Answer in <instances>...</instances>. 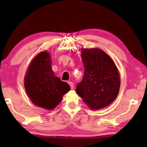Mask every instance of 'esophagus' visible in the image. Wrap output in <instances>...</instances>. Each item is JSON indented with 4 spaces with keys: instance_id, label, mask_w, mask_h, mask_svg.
Listing matches in <instances>:
<instances>
[{
    "instance_id": "1",
    "label": "esophagus",
    "mask_w": 147,
    "mask_h": 147,
    "mask_svg": "<svg viewBox=\"0 0 147 147\" xmlns=\"http://www.w3.org/2000/svg\"><path fill=\"white\" fill-rule=\"evenodd\" d=\"M68 84H69V86L71 87V89H73L74 88V84L72 82H68Z\"/></svg>"
}]
</instances>
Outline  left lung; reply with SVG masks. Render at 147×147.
Listing matches in <instances>:
<instances>
[{
  "label": "left lung",
  "instance_id": "obj_1",
  "mask_svg": "<svg viewBox=\"0 0 147 147\" xmlns=\"http://www.w3.org/2000/svg\"><path fill=\"white\" fill-rule=\"evenodd\" d=\"M84 65L82 80L76 92L91 109L109 106L118 95L121 78L113 59L101 49H82Z\"/></svg>",
  "mask_w": 147,
  "mask_h": 147
}]
</instances>
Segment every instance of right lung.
<instances>
[{"mask_svg":"<svg viewBox=\"0 0 147 147\" xmlns=\"http://www.w3.org/2000/svg\"><path fill=\"white\" fill-rule=\"evenodd\" d=\"M24 88L32 102L40 108L54 109L70 90L67 82L54 75L49 52L39 53L30 63L24 76Z\"/></svg>","mask_w":147,"mask_h":147,"instance_id":"add662e5","label":"right lung"}]
</instances>
